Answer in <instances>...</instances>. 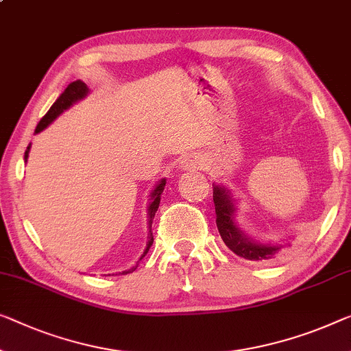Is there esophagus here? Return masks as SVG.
Here are the masks:
<instances>
[{
    "instance_id": "obj_1",
    "label": "esophagus",
    "mask_w": 351,
    "mask_h": 351,
    "mask_svg": "<svg viewBox=\"0 0 351 351\" xmlns=\"http://www.w3.org/2000/svg\"><path fill=\"white\" fill-rule=\"evenodd\" d=\"M181 169L182 170H198V169H202V164H200V160H197V159H184L181 162Z\"/></svg>"
}]
</instances>
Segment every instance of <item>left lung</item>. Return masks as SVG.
<instances>
[{
	"label": "left lung",
	"instance_id": "left-lung-1",
	"mask_svg": "<svg viewBox=\"0 0 351 351\" xmlns=\"http://www.w3.org/2000/svg\"><path fill=\"white\" fill-rule=\"evenodd\" d=\"M214 208H216V223L221 237L227 247L239 257L252 261L274 260L277 254L289 244H266L258 243L243 233V230L234 222V208L232 193L222 186H214L213 189Z\"/></svg>",
	"mask_w": 351,
	"mask_h": 351
}]
</instances>
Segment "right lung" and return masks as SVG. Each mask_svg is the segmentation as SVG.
I'll return each instance as SVG.
<instances>
[{"label":"right lung","mask_w":351,"mask_h":351,"mask_svg":"<svg viewBox=\"0 0 351 351\" xmlns=\"http://www.w3.org/2000/svg\"><path fill=\"white\" fill-rule=\"evenodd\" d=\"M88 93H90V90H88V86H86L85 83H83L82 80H75V82H72L71 85H67L66 90L62 91L61 96H60L58 99H56L53 106L50 107L49 112H47V113L44 114V118H42L40 121H39L38 128H36V134L40 132V130H44V129L47 128V125H49L50 123H53L55 119L58 118L62 112H64V110H67L69 107L74 106L75 102L82 101L83 97H86V94H88ZM29 148H31V145H28V148H26V151H25V162L28 160ZM165 182H167V181H165V178H164V180H160V181L158 182V184H156V187H154L153 192H151V195H149V200H151V202H149V206H148V226H149L148 244H146V249H145V252H143L142 257H140V260H142V258L145 257L146 252H148L151 245H153V241H154V238H153V232H151V223H153V219H154V216H156V211H158V208H159L160 195H162V192H164ZM135 269H137V265L132 266V268H129V269L123 271V273H119V274H129V273H134Z\"/></svg>","instance_id":"right-lung-1"}]
</instances>
